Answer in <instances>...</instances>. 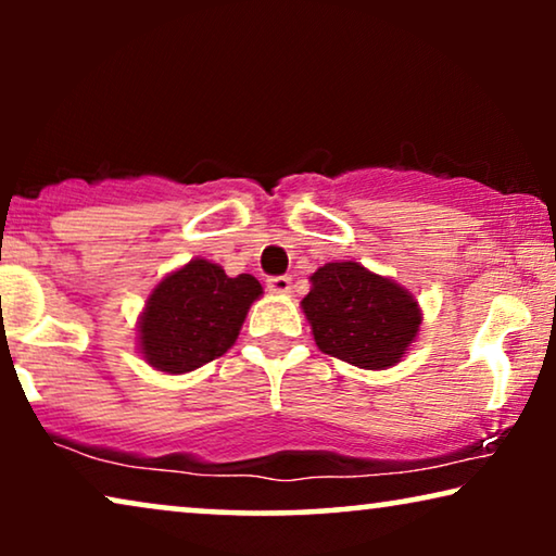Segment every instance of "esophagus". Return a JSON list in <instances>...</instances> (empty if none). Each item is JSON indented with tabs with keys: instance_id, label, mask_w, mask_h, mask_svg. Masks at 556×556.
<instances>
[{
	"instance_id": "obj_1",
	"label": "esophagus",
	"mask_w": 556,
	"mask_h": 556,
	"mask_svg": "<svg viewBox=\"0 0 556 556\" xmlns=\"http://www.w3.org/2000/svg\"><path fill=\"white\" fill-rule=\"evenodd\" d=\"M268 291L270 293H278V295L291 293V278H288V276H273V278H268Z\"/></svg>"
}]
</instances>
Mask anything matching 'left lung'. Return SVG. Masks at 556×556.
<instances>
[{"label": "left lung", "instance_id": "left-lung-1", "mask_svg": "<svg viewBox=\"0 0 556 556\" xmlns=\"http://www.w3.org/2000/svg\"><path fill=\"white\" fill-rule=\"evenodd\" d=\"M316 346L359 369L394 367L420 331L415 295L364 265L326 263L301 301Z\"/></svg>", "mask_w": 556, "mask_h": 556}]
</instances>
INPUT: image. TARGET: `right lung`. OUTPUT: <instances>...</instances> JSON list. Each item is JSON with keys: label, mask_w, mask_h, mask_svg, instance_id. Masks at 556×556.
<instances>
[{"label": "right lung", "mask_w": 556, "mask_h": 556, "mask_svg": "<svg viewBox=\"0 0 556 556\" xmlns=\"http://www.w3.org/2000/svg\"><path fill=\"white\" fill-rule=\"evenodd\" d=\"M261 295L263 286L250 273L230 278L223 265L194 257L151 291L139 316V352L166 375L200 369L235 344Z\"/></svg>", "instance_id": "obj_1"}]
</instances>
